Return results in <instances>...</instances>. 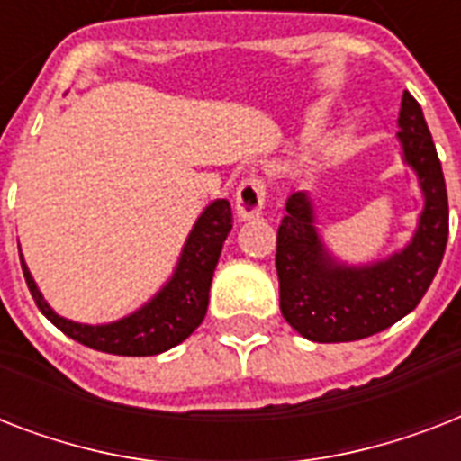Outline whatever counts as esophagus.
Masks as SVG:
<instances>
[{
	"label": "esophagus",
	"instance_id": "esophagus-1",
	"mask_svg": "<svg viewBox=\"0 0 461 461\" xmlns=\"http://www.w3.org/2000/svg\"><path fill=\"white\" fill-rule=\"evenodd\" d=\"M237 215L239 220H258L260 212H263V205H266V184L260 176H249L239 184L237 195Z\"/></svg>",
	"mask_w": 461,
	"mask_h": 461
}]
</instances>
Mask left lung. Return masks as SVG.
<instances>
[{"instance_id":"left-lung-1","label":"left lung","mask_w":461,"mask_h":461,"mask_svg":"<svg viewBox=\"0 0 461 461\" xmlns=\"http://www.w3.org/2000/svg\"><path fill=\"white\" fill-rule=\"evenodd\" d=\"M397 124L404 162L416 172L426 198L414 239L400 253L371 266L337 263L318 237L308 195H289L275 253L280 311L311 342H354L390 328L419 306L443 263L450 231L443 167L421 104L407 90Z\"/></svg>"}]
</instances>
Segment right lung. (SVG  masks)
<instances>
[{"instance_id": "right-lung-1", "label": "right lung", "mask_w": 461, "mask_h": 461, "mask_svg": "<svg viewBox=\"0 0 461 461\" xmlns=\"http://www.w3.org/2000/svg\"><path fill=\"white\" fill-rule=\"evenodd\" d=\"M230 230V201L220 198L210 203L188 234L172 280L136 313L126 315L117 322H107V325H81V322L57 315L40 294L38 285L25 267L23 256H21V267H23L25 285L31 289L42 315L64 335L104 354L153 357L184 342L203 322L208 311L210 282H212V273H215L220 251Z\"/></svg>"}]
</instances>
